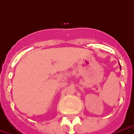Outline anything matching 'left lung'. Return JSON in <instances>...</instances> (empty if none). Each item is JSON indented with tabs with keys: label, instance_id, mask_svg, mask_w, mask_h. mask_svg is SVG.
<instances>
[{
	"label": "left lung",
	"instance_id": "obj_1",
	"mask_svg": "<svg viewBox=\"0 0 134 134\" xmlns=\"http://www.w3.org/2000/svg\"><path fill=\"white\" fill-rule=\"evenodd\" d=\"M119 65H120V64H119ZM120 70H121V65H120Z\"/></svg>",
	"mask_w": 134,
	"mask_h": 134
}]
</instances>
